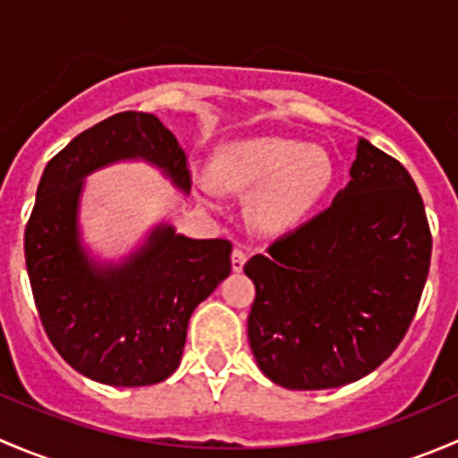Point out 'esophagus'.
<instances>
[{
  "label": "esophagus",
  "instance_id": "esophagus-1",
  "mask_svg": "<svg viewBox=\"0 0 458 458\" xmlns=\"http://www.w3.org/2000/svg\"><path fill=\"white\" fill-rule=\"evenodd\" d=\"M246 261H248L246 250H243L242 246L234 248V250H233V270L234 272H242L243 266H246Z\"/></svg>",
  "mask_w": 458,
  "mask_h": 458
}]
</instances>
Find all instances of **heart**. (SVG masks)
Listing matches in <instances>:
<instances>
[{
    "label": "heart",
    "mask_w": 458,
    "mask_h": 458,
    "mask_svg": "<svg viewBox=\"0 0 458 458\" xmlns=\"http://www.w3.org/2000/svg\"><path fill=\"white\" fill-rule=\"evenodd\" d=\"M212 183L228 192H250L248 219L259 233H285L301 224L335 179V161L321 146L288 137H248L228 141L210 161ZM208 179L197 192L212 195Z\"/></svg>",
    "instance_id": "obj_1"
}]
</instances>
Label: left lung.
<instances>
[{"label":"left lung","instance_id":"left-lung-1","mask_svg":"<svg viewBox=\"0 0 458 458\" xmlns=\"http://www.w3.org/2000/svg\"><path fill=\"white\" fill-rule=\"evenodd\" d=\"M350 177L327 210L243 266L257 290L252 354L288 390H327L377 370L421 301L432 234L417 183L368 140Z\"/></svg>","mask_w":458,"mask_h":458}]
</instances>
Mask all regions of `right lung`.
Wrapping results in <instances>:
<instances>
[{"instance_id":"1","label":"right lung","mask_w":458,"mask_h":458,"mask_svg":"<svg viewBox=\"0 0 458 458\" xmlns=\"http://www.w3.org/2000/svg\"><path fill=\"white\" fill-rule=\"evenodd\" d=\"M122 159H146L191 191L177 137L155 114L117 113L48 161L24 250L41 326L64 361L92 381L140 387L179 368L191 315L233 270V243L183 237L161 224L126 261H92L77 228L84 177Z\"/></svg>"}]
</instances>
